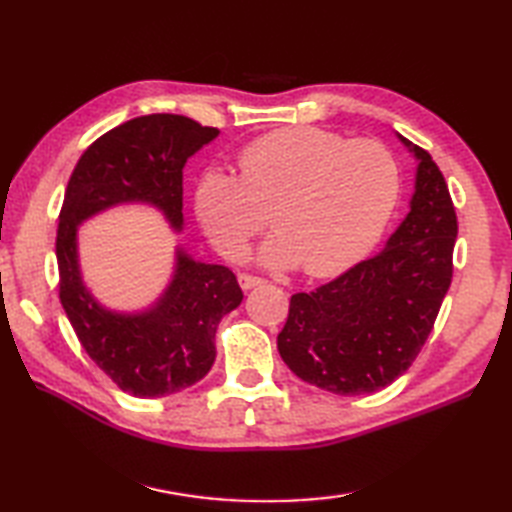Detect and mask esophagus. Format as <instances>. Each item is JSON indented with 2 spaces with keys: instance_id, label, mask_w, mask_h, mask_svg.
<instances>
[{
  "instance_id": "esophagus-1",
  "label": "esophagus",
  "mask_w": 512,
  "mask_h": 512,
  "mask_svg": "<svg viewBox=\"0 0 512 512\" xmlns=\"http://www.w3.org/2000/svg\"><path fill=\"white\" fill-rule=\"evenodd\" d=\"M237 281H239V286H242V290H250V288L264 284L262 277L248 275V273H239V275H237Z\"/></svg>"
}]
</instances>
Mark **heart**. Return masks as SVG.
I'll list each match as a JSON object with an SVG mask.
<instances>
[{"instance_id": "obj_1", "label": "heart", "mask_w": 512, "mask_h": 512, "mask_svg": "<svg viewBox=\"0 0 512 512\" xmlns=\"http://www.w3.org/2000/svg\"><path fill=\"white\" fill-rule=\"evenodd\" d=\"M239 178L206 171L195 213L224 255H239L266 224L275 228L262 257L301 264L308 275L339 273L365 257L391 220L400 169L376 140H347L319 127H288L246 145Z\"/></svg>"}]
</instances>
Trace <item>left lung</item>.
Returning a JSON list of instances; mask_svg holds the SVG:
<instances>
[{
    "label": "left lung",
    "instance_id": "8db88e82",
    "mask_svg": "<svg viewBox=\"0 0 512 512\" xmlns=\"http://www.w3.org/2000/svg\"><path fill=\"white\" fill-rule=\"evenodd\" d=\"M402 143L420 160L409 215L376 257L292 295L277 336L292 372L339 396L374 394L407 372L453 279L458 215L449 187L429 151Z\"/></svg>",
    "mask_w": 512,
    "mask_h": 512
}]
</instances>
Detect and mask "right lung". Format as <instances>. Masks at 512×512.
<instances>
[{
    "label": "right lung",
    "instance_id": "obj_1",
    "mask_svg": "<svg viewBox=\"0 0 512 512\" xmlns=\"http://www.w3.org/2000/svg\"><path fill=\"white\" fill-rule=\"evenodd\" d=\"M220 134L180 114H149L96 138L76 162L57 228L59 299L83 350L127 394L160 398L187 389L215 361L217 323L244 299L233 270L182 250L165 297L145 314L103 310L83 288L76 226L121 202H149L182 226V169Z\"/></svg>",
    "mask_w": 512,
    "mask_h": 512
}]
</instances>
